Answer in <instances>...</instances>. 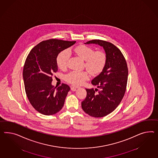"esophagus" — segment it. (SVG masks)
Here are the masks:
<instances>
[{"label":"esophagus","instance_id":"1","mask_svg":"<svg viewBox=\"0 0 158 158\" xmlns=\"http://www.w3.org/2000/svg\"><path fill=\"white\" fill-rule=\"evenodd\" d=\"M78 88V87L77 86H76V85H71V89L72 91H75Z\"/></svg>","mask_w":158,"mask_h":158}]
</instances>
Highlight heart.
<instances>
[{"label":"heart","instance_id":"1","mask_svg":"<svg viewBox=\"0 0 158 158\" xmlns=\"http://www.w3.org/2000/svg\"><path fill=\"white\" fill-rule=\"evenodd\" d=\"M74 53L83 60H85V66L91 73H99L106 61V55L104 52L97 51L94 52L91 47L81 45L75 47L73 50H65L60 52L57 57V64L60 69L67 68L70 53ZM89 75L85 71H73L68 73L65 77V81L74 85H81L88 79Z\"/></svg>","mask_w":158,"mask_h":158}]
</instances>
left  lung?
Returning a JSON list of instances; mask_svg holds the SVG:
<instances>
[{
	"label": "left lung",
	"mask_w": 158,
	"mask_h": 158,
	"mask_svg": "<svg viewBox=\"0 0 158 158\" xmlns=\"http://www.w3.org/2000/svg\"><path fill=\"white\" fill-rule=\"evenodd\" d=\"M85 44L102 47L106 61L102 71L91 81L98 89H85L87 95L81 107L91 117H102L114 111L124 97L128 81L127 64L121 51L111 43L93 40Z\"/></svg>",
	"instance_id": "obj_1"
}]
</instances>
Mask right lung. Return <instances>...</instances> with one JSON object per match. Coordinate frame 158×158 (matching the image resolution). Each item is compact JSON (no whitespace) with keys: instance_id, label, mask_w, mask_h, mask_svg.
<instances>
[{"instance_id":"obj_1","label":"right lung","mask_w":158,"mask_h":158,"mask_svg":"<svg viewBox=\"0 0 158 158\" xmlns=\"http://www.w3.org/2000/svg\"><path fill=\"white\" fill-rule=\"evenodd\" d=\"M76 41L50 39L39 43L27 56L23 69L26 94L32 106L41 114L50 115L60 111L70 90L63 83L52 85V77L58 70L57 57Z\"/></svg>"}]
</instances>
